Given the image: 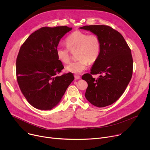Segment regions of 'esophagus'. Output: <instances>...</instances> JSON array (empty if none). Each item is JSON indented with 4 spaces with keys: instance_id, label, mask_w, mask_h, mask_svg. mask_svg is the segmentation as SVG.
Listing matches in <instances>:
<instances>
[{
    "instance_id": "34e87169",
    "label": "esophagus",
    "mask_w": 150,
    "mask_h": 150,
    "mask_svg": "<svg viewBox=\"0 0 150 150\" xmlns=\"http://www.w3.org/2000/svg\"><path fill=\"white\" fill-rule=\"evenodd\" d=\"M74 77L76 79H81V76H79V75H75Z\"/></svg>"
}]
</instances>
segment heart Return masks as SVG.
Masks as SVG:
<instances>
[{
  "mask_svg": "<svg viewBox=\"0 0 150 150\" xmlns=\"http://www.w3.org/2000/svg\"><path fill=\"white\" fill-rule=\"evenodd\" d=\"M67 47L61 46L56 50L57 59L63 63L67 64L71 60V52L75 50L78 59L71 62L66 69L68 71L80 74L87 69L88 63H93L98 58L101 45L98 37L94 34H90L81 31L72 33L65 40Z\"/></svg>",
  "mask_w": 150,
  "mask_h": 150,
  "instance_id": "1",
  "label": "heart"
}]
</instances>
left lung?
Returning a JSON list of instances; mask_svg holds the SVG:
<instances>
[{
  "instance_id": "obj_1",
  "label": "left lung",
  "mask_w": 150,
  "mask_h": 150,
  "mask_svg": "<svg viewBox=\"0 0 150 150\" xmlns=\"http://www.w3.org/2000/svg\"><path fill=\"white\" fill-rule=\"evenodd\" d=\"M81 29L90 31L100 40L101 50L90 74L82 75L88 83L85 96L98 108L111 105L123 94L133 72L131 50L122 35L108 25H85ZM99 74L97 79L93 74Z\"/></svg>"
}]
</instances>
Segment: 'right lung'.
Segmentation results:
<instances>
[{"mask_svg": "<svg viewBox=\"0 0 150 150\" xmlns=\"http://www.w3.org/2000/svg\"><path fill=\"white\" fill-rule=\"evenodd\" d=\"M72 28L45 27L32 33L21 46L16 62L17 81L28 102L40 110H51L74 79L72 73L57 75L64 68L57 59L60 39Z\"/></svg>", "mask_w": 150, "mask_h": 150, "instance_id": "1", "label": "right lung"}]
</instances>
